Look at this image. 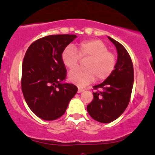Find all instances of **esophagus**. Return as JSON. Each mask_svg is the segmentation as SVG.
<instances>
[{
  "instance_id": "34e87169",
  "label": "esophagus",
  "mask_w": 155,
  "mask_h": 155,
  "mask_svg": "<svg viewBox=\"0 0 155 155\" xmlns=\"http://www.w3.org/2000/svg\"><path fill=\"white\" fill-rule=\"evenodd\" d=\"M84 90V89L83 88H81V87H79V88H78V92L79 93L83 92Z\"/></svg>"
}]
</instances>
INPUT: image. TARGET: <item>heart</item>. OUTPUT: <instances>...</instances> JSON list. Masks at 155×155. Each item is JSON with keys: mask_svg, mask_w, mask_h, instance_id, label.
I'll return each instance as SVG.
<instances>
[{"mask_svg": "<svg viewBox=\"0 0 155 155\" xmlns=\"http://www.w3.org/2000/svg\"><path fill=\"white\" fill-rule=\"evenodd\" d=\"M80 57L87 59L84 68H75L68 74L72 83L86 86L97 78L103 81L109 77L116 66L115 54L108 50L105 43L97 39L83 40L74 47L69 45L63 50L61 59L65 66L73 69L79 64Z\"/></svg>", "mask_w": 155, "mask_h": 155, "instance_id": "b5f03b06", "label": "heart"}]
</instances>
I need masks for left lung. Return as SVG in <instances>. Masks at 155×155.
Returning <instances> with one entry per match:
<instances>
[{
	"mask_svg": "<svg viewBox=\"0 0 155 155\" xmlns=\"http://www.w3.org/2000/svg\"><path fill=\"white\" fill-rule=\"evenodd\" d=\"M115 45L118 60L113 72L100 84L94 86V99L87 105L93 119L108 124L118 118L130 102L134 84V67L131 57L124 46L108 37Z\"/></svg>",
	"mask_w": 155,
	"mask_h": 155,
	"instance_id": "left-lung-1",
	"label": "left lung"
}]
</instances>
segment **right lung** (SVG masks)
Listing matches in <instances>:
<instances>
[{"instance_id":"add662e5","label":"right lung","mask_w":155,"mask_h":155,"mask_svg":"<svg viewBox=\"0 0 155 155\" xmlns=\"http://www.w3.org/2000/svg\"><path fill=\"white\" fill-rule=\"evenodd\" d=\"M76 37L75 35L42 37L30 45L24 55L22 92L31 110L43 120H53L62 116L77 92L75 85L61 83L67 71L61 54Z\"/></svg>"}]
</instances>
